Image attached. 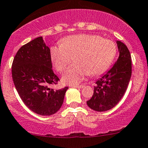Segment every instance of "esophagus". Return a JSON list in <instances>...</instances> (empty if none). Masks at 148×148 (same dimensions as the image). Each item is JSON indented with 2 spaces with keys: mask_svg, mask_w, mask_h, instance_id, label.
Here are the masks:
<instances>
[{
  "mask_svg": "<svg viewBox=\"0 0 148 148\" xmlns=\"http://www.w3.org/2000/svg\"><path fill=\"white\" fill-rule=\"evenodd\" d=\"M71 86L73 87H77V88H83L84 87V85H77V84H72Z\"/></svg>",
  "mask_w": 148,
  "mask_h": 148,
  "instance_id": "1",
  "label": "esophagus"
}]
</instances>
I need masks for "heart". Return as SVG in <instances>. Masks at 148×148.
I'll list each match as a JSON object with an SVG mask.
<instances>
[{"mask_svg": "<svg viewBox=\"0 0 148 148\" xmlns=\"http://www.w3.org/2000/svg\"><path fill=\"white\" fill-rule=\"evenodd\" d=\"M117 49L116 44L97 35L81 34L64 38L61 45L51 47L52 64L59 73L65 71L74 59L75 64L63 77L66 83L76 84L89 74L96 76L107 71L112 64Z\"/></svg>", "mask_w": 148, "mask_h": 148, "instance_id": "1", "label": "heart"}]
</instances>
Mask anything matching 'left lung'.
<instances>
[{"label":"left lung","instance_id":"8db88e82","mask_svg":"<svg viewBox=\"0 0 148 148\" xmlns=\"http://www.w3.org/2000/svg\"><path fill=\"white\" fill-rule=\"evenodd\" d=\"M120 56L105 74L96 82L92 98L86 102L95 111L104 112L113 108L125 95L132 74V61L129 49L117 41Z\"/></svg>","mask_w":148,"mask_h":148}]
</instances>
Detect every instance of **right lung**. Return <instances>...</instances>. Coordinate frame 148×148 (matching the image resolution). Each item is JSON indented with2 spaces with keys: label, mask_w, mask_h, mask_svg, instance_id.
<instances>
[{
  "label": "right lung",
  "mask_w": 148,
  "mask_h": 148,
  "mask_svg": "<svg viewBox=\"0 0 148 148\" xmlns=\"http://www.w3.org/2000/svg\"><path fill=\"white\" fill-rule=\"evenodd\" d=\"M12 78L26 106L40 115L49 116L62 107L68 86L50 88L60 79L52 69L50 49L42 37L22 46L12 64Z\"/></svg>",
  "instance_id": "add662e5"
}]
</instances>
